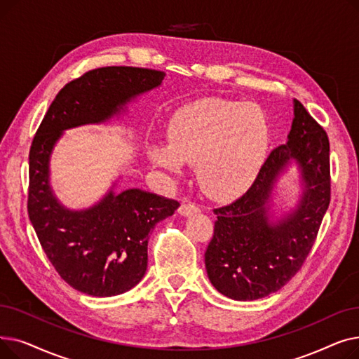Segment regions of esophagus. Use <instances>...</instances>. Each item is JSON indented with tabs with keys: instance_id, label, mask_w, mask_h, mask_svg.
Returning <instances> with one entry per match:
<instances>
[{
	"instance_id": "34e87169",
	"label": "esophagus",
	"mask_w": 359,
	"mask_h": 359,
	"mask_svg": "<svg viewBox=\"0 0 359 359\" xmlns=\"http://www.w3.org/2000/svg\"><path fill=\"white\" fill-rule=\"evenodd\" d=\"M199 211H201L199 206L196 203H194V202H183L180 205V208H179V214L183 215V217H189V215L196 214Z\"/></svg>"
}]
</instances>
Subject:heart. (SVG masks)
Masks as SVG:
<instances>
[{"mask_svg": "<svg viewBox=\"0 0 359 359\" xmlns=\"http://www.w3.org/2000/svg\"><path fill=\"white\" fill-rule=\"evenodd\" d=\"M269 132L253 103L208 97L180 107L170 121L168 142L149 145L156 165L180 176L195 164L201 186L215 198L243 195L265 163Z\"/></svg>", "mask_w": 359, "mask_h": 359, "instance_id": "heart-1", "label": "heart"}]
</instances>
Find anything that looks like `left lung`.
Wrapping results in <instances>:
<instances>
[{
	"label": "left lung",
	"mask_w": 359,
	"mask_h": 359,
	"mask_svg": "<svg viewBox=\"0 0 359 359\" xmlns=\"http://www.w3.org/2000/svg\"><path fill=\"white\" fill-rule=\"evenodd\" d=\"M329 138L306 107L294 100L288 141L275 148L249 191L214 210V236L205 252L211 284L222 295L253 301L276 292L301 269L330 203ZM297 163L304 194L278 220L270 212L274 183Z\"/></svg>",
	"instance_id": "left-lung-1"
}]
</instances>
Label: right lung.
I'll use <instances>...</instances> for the list:
<instances>
[{"label":"right lung","mask_w":359,"mask_h":359,"mask_svg":"<svg viewBox=\"0 0 359 359\" xmlns=\"http://www.w3.org/2000/svg\"><path fill=\"white\" fill-rule=\"evenodd\" d=\"M164 75L137 67L91 69L56 94L33 138L29 218L55 271L80 292L111 297L134 288L147 271L149 233L180 203L141 189H110L87 210H68L49 183L53 147L65 129L119 115L132 99L161 86Z\"/></svg>","instance_id":"right-lung-1"}]
</instances>
